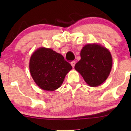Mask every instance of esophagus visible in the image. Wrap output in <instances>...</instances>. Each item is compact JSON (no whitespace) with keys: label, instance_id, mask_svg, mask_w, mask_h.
<instances>
[{"label":"esophagus","instance_id":"esophagus-1","mask_svg":"<svg viewBox=\"0 0 131 131\" xmlns=\"http://www.w3.org/2000/svg\"><path fill=\"white\" fill-rule=\"evenodd\" d=\"M75 64H76V61H72V62H71V65H72V66L73 68L74 67Z\"/></svg>","mask_w":131,"mask_h":131}]
</instances>
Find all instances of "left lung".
<instances>
[{
  "instance_id": "left-lung-1",
  "label": "left lung",
  "mask_w": 131,
  "mask_h": 131,
  "mask_svg": "<svg viewBox=\"0 0 131 131\" xmlns=\"http://www.w3.org/2000/svg\"><path fill=\"white\" fill-rule=\"evenodd\" d=\"M81 59L74 68L91 87L102 84L109 76L112 58L107 48L95 44H88L83 48Z\"/></svg>"
}]
</instances>
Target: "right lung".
<instances>
[{
  "label": "right lung",
  "instance_id": "obj_1",
  "mask_svg": "<svg viewBox=\"0 0 131 131\" xmlns=\"http://www.w3.org/2000/svg\"><path fill=\"white\" fill-rule=\"evenodd\" d=\"M72 69L62 55L50 48H39L30 59L31 76L37 85L46 91H51L60 87Z\"/></svg>",
  "mask_w": 131,
  "mask_h": 131
}]
</instances>
